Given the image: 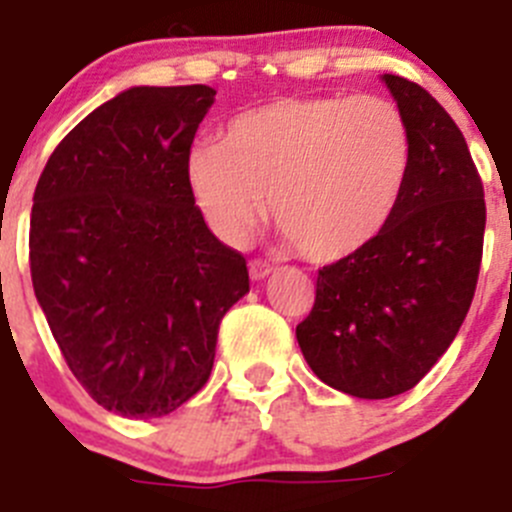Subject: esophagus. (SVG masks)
<instances>
[{
    "mask_svg": "<svg viewBox=\"0 0 512 512\" xmlns=\"http://www.w3.org/2000/svg\"><path fill=\"white\" fill-rule=\"evenodd\" d=\"M270 273H273V265H270L267 260H252L250 262V278L252 280H265Z\"/></svg>",
    "mask_w": 512,
    "mask_h": 512,
    "instance_id": "esophagus-1",
    "label": "esophagus"
}]
</instances>
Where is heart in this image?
<instances>
[{
    "mask_svg": "<svg viewBox=\"0 0 512 512\" xmlns=\"http://www.w3.org/2000/svg\"><path fill=\"white\" fill-rule=\"evenodd\" d=\"M411 163V135L380 96H285L227 124L222 145L188 153L201 214L242 245L265 214L313 262L365 250L388 227Z\"/></svg>",
    "mask_w": 512,
    "mask_h": 512,
    "instance_id": "1",
    "label": "heart"
}]
</instances>
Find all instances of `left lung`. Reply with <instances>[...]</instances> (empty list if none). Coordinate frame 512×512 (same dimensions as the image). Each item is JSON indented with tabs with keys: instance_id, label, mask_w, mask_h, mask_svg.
Returning <instances> with one entry per match:
<instances>
[{
	"instance_id": "1",
	"label": "left lung",
	"mask_w": 512,
	"mask_h": 512,
	"mask_svg": "<svg viewBox=\"0 0 512 512\" xmlns=\"http://www.w3.org/2000/svg\"><path fill=\"white\" fill-rule=\"evenodd\" d=\"M382 81L411 135L403 193L365 250L321 267L311 313L296 326L316 377L370 400L416 388L454 342L480 278L487 216L454 119L408 78Z\"/></svg>"
}]
</instances>
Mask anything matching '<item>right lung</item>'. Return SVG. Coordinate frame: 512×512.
Returning <instances> with one entry per match:
<instances>
[{
    "instance_id": "1",
    "label": "right lung",
    "mask_w": 512,
    "mask_h": 512,
    "mask_svg": "<svg viewBox=\"0 0 512 512\" xmlns=\"http://www.w3.org/2000/svg\"><path fill=\"white\" fill-rule=\"evenodd\" d=\"M214 94L122 91L58 142L32 196L35 296L73 377L119 416H168L199 393L224 313L250 290L186 176Z\"/></svg>"
}]
</instances>
